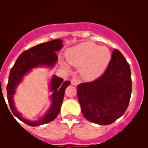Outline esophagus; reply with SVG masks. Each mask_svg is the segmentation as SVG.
Returning a JSON list of instances; mask_svg holds the SVG:
<instances>
[{
	"label": "esophagus",
	"instance_id": "obj_1",
	"mask_svg": "<svg viewBox=\"0 0 148 148\" xmlns=\"http://www.w3.org/2000/svg\"><path fill=\"white\" fill-rule=\"evenodd\" d=\"M71 84H73V85L77 86L78 84H80V81L78 80V79H77V78H73V79L71 80Z\"/></svg>",
	"mask_w": 148,
	"mask_h": 148
}]
</instances>
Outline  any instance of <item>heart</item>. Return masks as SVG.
<instances>
[{"instance_id":"obj_1","label":"heart","mask_w":148,"mask_h":148,"mask_svg":"<svg viewBox=\"0 0 148 148\" xmlns=\"http://www.w3.org/2000/svg\"><path fill=\"white\" fill-rule=\"evenodd\" d=\"M66 60L72 66L79 68L83 79L89 82L100 78L106 71L111 59L110 52L106 47H99L92 42H82L68 49ZM61 66L70 70V66L61 61Z\"/></svg>"}]
</instances>
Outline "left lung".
Returning a JSON list of instances; mask_svg holds the SVG:
<instances>
[{
  "label": "left lung",
  "mask_w": 148,
  "mask_h": 148,
  "mask_svg": "<svg viewBox=\"0 0 148 148\" xmlns=\"http://www.w3.org/2000/svg\"><path fill=\"white\" fill-rule=\"evenodd\" d=\"M77 87L78 101L86 119L97 125H110L125 113L130 101V65L119 51L114 49L103 75Z\"/></svg>",
  "instance_id": "8db88e82"
}]
</instances>
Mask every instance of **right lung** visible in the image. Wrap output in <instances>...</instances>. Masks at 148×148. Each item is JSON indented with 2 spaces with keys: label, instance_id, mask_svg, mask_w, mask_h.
<instances>
[{
  "label": "right lung",
  "instance_id": "1",
  "mask_svg": "<svg viewBox=\"0 0 148 148\" xmlns=\"http://www.w3.org/2000/svg\"><path fill=\"white\" fill-rule=\"evenodd\" d=\"M63 46L61 39H56L33 47L19 56L10 70L6 87L9 104L15 116L29 126L37 127L44 125L53 121L58 116L64 100L65 90L70 84V82H64L63 78L56 75L51 76L49 82V91L52 92L49 96L50 106L42 117L37 121L25 119L22 116V113L17 110L14 95L16 93L18 86L23 82L24 76L28 75L33 69L43 66L49 70L53 69L58 61L56 52L61 50Z\"/></svg>",
  "mask_w": 148,
  "mask_h": 148
}]
</instances>
